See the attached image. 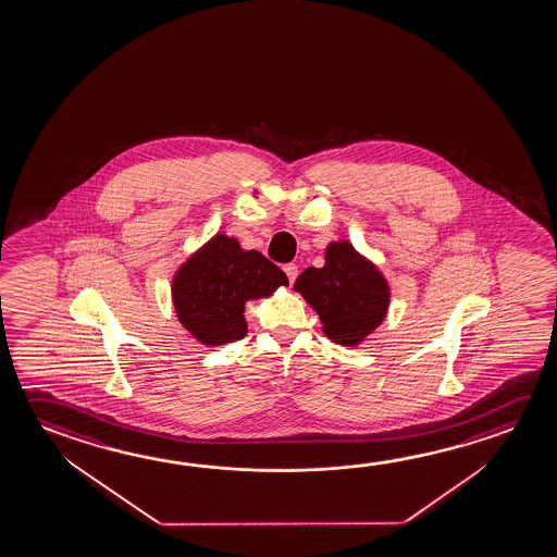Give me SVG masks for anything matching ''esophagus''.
I'll return each mask as SVG.
<instances>
[{
    "mask_svg": "<svg viewBox=\"0 0 557 557\" xmlns=\"http://www.w3.org/2000/svg\"><path fill=\"white\" fill-rule=\"evenodd\" d=\"M283 272H285V275H287V280H289V283L295 282L297 280V274H299V268L295 264H285L283 265Z\"/></svg>",
    "mask_w": 557,
    "mask_h": 557,
    "instance_id": "esophagus-1",
    "label": "esophagus"
}]
</instances>
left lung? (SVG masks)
I'll use <instances>...</instances> for the list:
<instances>
[{
	"label": "left lung",
	"instance_id": "8db88e82",
	"mask_svg": "<svg viewBox=\"0 0 557 557\" xmlns=\"http://www.w3.org/2000/svg\"><path fill=\"white\" fill-rule=\"evenodd\" d=\"M322 268H307L295 282L322 322V332L342 346H359L381 326L391 287L379 268L359 255L351 243H330Z\"/></svg>",
	"mask_w": 557,
	"mask_h": 557
}]
</instances>
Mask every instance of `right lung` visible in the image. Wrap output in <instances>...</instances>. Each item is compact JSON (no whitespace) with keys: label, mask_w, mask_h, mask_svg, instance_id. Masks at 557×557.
<instances>
[{"label":"right lung","mask_w":557,"mask_h":557,"mask_svg":"<svg viewBox=\"0 0 557 557\" xmlns=\"http://www.w3.org/2000/svg\"><path fill=\"white\" fill-rule=\"evenodd\" d=\"M287 275L237 238L218 233L173 277V302L184 329L200 344L223 346L247 336L245 302L287 285Z\"/></svg>","instance_id":"1"}]
</instances>
